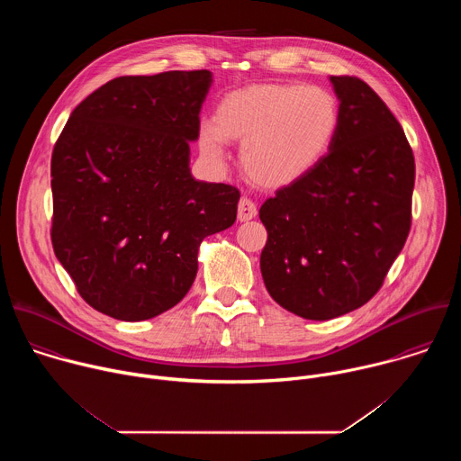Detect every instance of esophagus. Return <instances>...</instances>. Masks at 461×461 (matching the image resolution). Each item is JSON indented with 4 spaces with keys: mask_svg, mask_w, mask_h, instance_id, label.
<instances>
[{
    "mask_svg": "<svg viewBox=\"0 0 461 461\" xmlns=\"http://www.w3.org/2000/svg\"><path fill=\"white\" fill-rule=\"evenodd\" d=\"M237 215H239V221H240V222H246V221L255 219V217H257V206H255V203L249 201L248 196H242L240 203H239Z\"/></svg>",
    "mask_w": 461,
    "mask_h": 461,
    "instance_id": "esophagus-1",
    "label": "esophagus"
}]
</instances>
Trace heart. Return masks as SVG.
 Here are the masks:
<instances>
[{"instance_id":"b5f03b06","label":"heart","mask_w":461,"mask_h":461,"mask_svg":"<svg viewBox=\"0 0 461 461\" xmlns=\"http://www.w3.org/2000/svg\"><path fill=\"white\" fill-rule=\"evenodd\" d=\"M341 122L338 98L324 87L258 84L222 96L213 123L199 127L203 155L217 166L228 160V140H240L248 176L267 187H285L313 171L334 144Z\"/></svg>"}]
</instances>
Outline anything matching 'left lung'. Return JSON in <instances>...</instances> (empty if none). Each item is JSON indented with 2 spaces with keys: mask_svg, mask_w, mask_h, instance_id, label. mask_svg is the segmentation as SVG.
<instances>
[{
  "mask_svg": "<svg viewBox=\"0 0 461 461\" xmlns=\"http://www.w3.org/2000/svg\"><path fill=\"white\" fill-rule=\"evenodd\" d=\"M341 122L326 157L258 210L260 274L288 312L326 321L381 288L411 230L414 155L400 122L359 78L330 77Z\"/></svg>",
  "mask_w": 461,
  "mask_h": 461,
  "instance_id": "left-lung-1",
  "label": "left lung"
}]
</instances>
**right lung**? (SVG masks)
I'll list each match as a JSON object with an SVG mask.
<instances>
[{
  "mask_svg": "<svg viewBox=\"0 0 461 461\" xmlns=\"http://www.w3.org/2000/svg\"><path fill=\"white\" fill-rule=\"evenodd\" d=\"M212 84L210 71L114 78L71 113L54 146L52 248L109 317L144 321L180 303L201 242L237 219L239 189L189 167Z\"/></svg>",
  "mask_w": 461,
  "mask_h": 461,
  "instance_id": "1",
  "label": "right lung"
}]
</instances>
